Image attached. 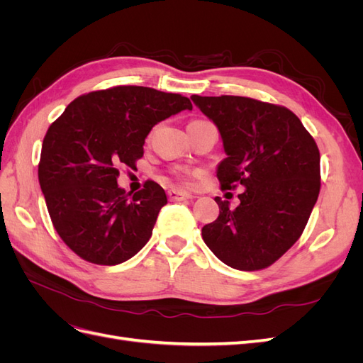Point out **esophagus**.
<instances>
[{
  "label": "esophagus",
  "instance_id": "esophagus-1",
  "mask_svg": "<svg viewBox=\"0 0 363 363\" xmlns=\"http://www.w3.org/2000/svg\"><path fill=\"white\" fill-rule=\"evenodd\" d=\"M168 196L171 201H184V200H191L192 195L189 192L179 191V189H171L168 191Z\"/></svg>",
  "mask_w": 363,
  "mask_h": 363
}]
</instances>
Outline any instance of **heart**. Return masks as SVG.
Listing matches in <instances>:
<instances>
[{
  "mask_svg": "<svg viewBox=\"0 0 363 363\" xmlns=\"http://www.w3.org/2000/svg\"><path fill=\"white\" fill-rule=\"evenodd\" d=\"M177 177L180 180H189V172L188 171H179L177 172Z\"/></svg>",
  "mask_w": 363,
  "mask_h": 363,
  "instance_id": "heart-1",
  "label": "heart"
}]
</instances>
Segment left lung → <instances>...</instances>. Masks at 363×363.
Listing matches in <instances>:
<instances>
[{
  "label": "left lung",
  "instance_id": "left-lung-1",
  "mask_svg": "<svg viewBox=\"0 0 363 363\" xmlns=\"http://www.w3.org/2000/svg\"><path fill=\"white\" fill-rule=\"evenodd\" d=\"M191 100L221 133V189L245 188L236 208L216 196L219 215L203 227V240L235 269L268 268L300 239L320 195L316 142L283 106L235 95Z\"/></svg>",
  "mask_w": 363,
  "mask_h": 363
}]
</instances>
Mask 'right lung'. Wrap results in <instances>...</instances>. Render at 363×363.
I'll list each match as a JSON object with an SVG mask.
<instances>
[{
    "label": "right lung",
    "instance_id": "right-lung-1",
    "mask_svg": "<svg viewBox=\"0 0 363 363\" xmlns=\"http://www.w3.org/2000/svg\"><path fill=\"white\" fill-rule=\"evenodd\" d=\"M186 108L192 103L180 94L115 86L75 98L50 125L39 184L54 228L77 256L111 267L148 242L167 194L152 180L127 194L119 168L135 169L151 128Z\"/></svg>",
    "mask_w": 363,
    "mask_h": 363
}]
</instances>
